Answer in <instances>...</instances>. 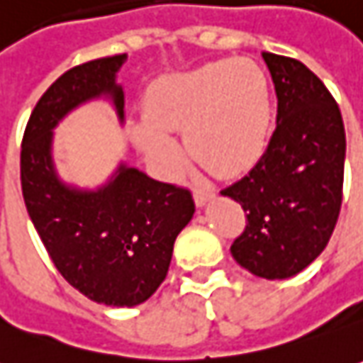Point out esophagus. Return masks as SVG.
<instances>
[{"mask_svg":"<svg viewBox=\"0 0 363 363\" xmlns=\"http://www.w3.org/2000/svg\"><path fill=\"white\" fill-rule=\"evenodd\" d=\"M192 196H194V202H196V206H204L206 202L213 199L214 192L208 191V189H201V186H196V189L192 191Z\"/></svg>","mask_w":363,"mask_h":363,"instance_id":"1","label":"esophagus"}]
</instances>
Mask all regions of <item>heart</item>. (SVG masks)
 Segmentation results:
<instances>
[{"mask_svg":"<svg viewBox=\"0 0 363 363\" xmlns=\"http://www.w3.org/2000/svg\"><path fill=\"white\" fill-rule=\"evenodd\" d=\"M272 119L270 85L250 59H224L162 75L145 95V121L133 137L150 159L177 169L182 149L171 133L184 130L196 161L220 174H238L262 159Z\"/></svg>","mask_w":363,"mask_h":363,"instance_id":"obj_1","label":"heart"}]
</instances>
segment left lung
<instances>
[{
  "label": "left lung",
  "instance_id": "1",
  "mask_svg": "<svg viewBox=\"0 0 363 363\" xmlns=\"http://www.w3.org/2000/svg\"><path fill=\"white\" fill-rule=\"evenodd\" d=\"M278 99L276 130L262 159L224 189L246 213L230 246L254 276L284 280L326 248L337 223L344 186L346 133L337 103L296 59L262 53Z\"/></svg>",
  "mask_w": 363,
  "mask_h": 363
}]
</instances>
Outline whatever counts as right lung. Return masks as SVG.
Listing matches in <instances>:
<instances>
[{
    "instance_id": "obj_1",
    "label": "right lung",
    "mask_w": 363,
    "mask_h": 363,
    "mask_svg": "<svg viewBox=\"0 0 363 363\" xmlns=\"http://www.w3.org/2000/svg\"><path fill=\"white\" fill-rule=\"evenodd\" d=\"M127 53L69 69L37 101L21 143L27 213L53 264L73 288L105 306H137L167 278L174 240L194 214L191 191L121 162L95 191L59 179L53 129L79 105L109 99L125 121L117 73Z\"/></svg>"
}]
</instances>
